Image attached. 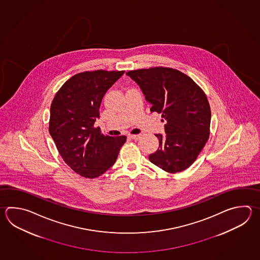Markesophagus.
Instances as JSON below:
<instances>
[{"label": "esophagus", "instance_id": "esophagus-1", "mask_svg": "<svg viewBox=\"0 0 260 260\" xmlns=\"http://www.w3.org/2000/svg\"><path fill=\"white\" fill-rule=\"evenodd\" d=\"M128 137L131 139H133V140H138L141 136H140V135H135V134H131Z\"/></svg>", "mask_w": 260, "mask_h": 260}]
</instances>
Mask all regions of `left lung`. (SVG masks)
<instances>
[{
  "instance_id": "1",
  "label": "left lung",
  "mask_w": 260,
  "mask_h": 260,
  "mask_svg": "<svg viewBox=\"0 0 260 260\" xmlns=\"http://www.w3.org/2000/svg\"><path fill=\"white\" fill-rule=\"evenodd\" d=\"M126 74L143 90L151 112L167 120L166 135L155 134L159 147L149 160L170 173L188 169L209 138L211 111L206 93L177 69L158 67Z\"/></svg>"
}]
</instances>
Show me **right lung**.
Masks as SVG:
<instances>
[{
	"label": "right lung",
	"mask_w": 260,
	"mask_h": 260,
	"mask_svg": "<svg viewBox=\"0 0 260 260\" xmlns=\"http://www.w3.org/2000/svg\"><path fill=\"white\" fill-rule=\"evenodd\" d=\"M124 71H85L64 82L53 98L49 133L66 164L79 175L93 179L115 164L126 136L104 135L93 125L102 99Z\"/></svg>",
	"instance_id": "add662e5"
}]
</instances>
